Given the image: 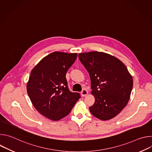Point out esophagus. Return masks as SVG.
I'll use <instances>...</instances> for the list:
<instances>
[{
  "label": "esophagus",
  "instance_id": "obj_1",
  "mask_svg": "<svg viewBox=\"0 0 152 152\" xmlns=\"http://www.w3.org/2000/svg\"><path fill=\"white\" fill-rule=\"evenodd\" d=\"M88 91L86 90V89H83L82 91H81V96H82V97H85V96H87V94H88Z\"/></svg>",
  "mask_w": 152,
  "mask_h": 152
}]
</instances>
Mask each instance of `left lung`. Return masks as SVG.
Listing matches in <instances>:
<instances>
[{
    "label": "left lung",
    "instance_id": "1",
    "mask_svg": "<svg viewBox=\"0 0 152 152\" xmlns=\"http://www.w3.org/2000/svg\"><path fill=\"white\" fill-rule=\"evenodd\" d=\"M79 58L88 72L91 93L95 98L90 111L102 120L113 118L129 102L133 87L132 75L119 59L106 53H82Z\"/></svg>",
    "mask_w": 152,
    "mask_h": 152
}]
</instances>
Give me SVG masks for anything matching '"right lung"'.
Returning <instances> with one entry per match:
<instances>
[{
  "instance_id": "add662e5",
  "label": "right lung",
  "mask_w": 152,
  "mask_h": 152,
  "mask_svg": "<svg viewBox=\"0 0 152 152\" xmlns=\"http://www.w3.org/2000/svg\"><path fill=\"white\" fill-rule=\"evenodd\" d=\"M77 54L54 52L34 67L27 82V93L35 109L43 116L58 121L67 116L80 99L68 88L66 73Z\"/></svg>"
}]
</instances>
